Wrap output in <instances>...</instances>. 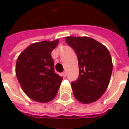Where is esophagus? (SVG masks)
<instances>
[{"label": "esophagus", "instance_id": "1", "mask_svg": "<svg viewBox=\"0 0 129 129\" xmlns=\"http://www.w3.org/2000/svg\"><path fill=\"white\" fill-rule=\"evenodd\" d=\"M62 76H63L64 78H66V72H63V73H62Z\"/></svg>", "mask_w": 129, "mask_h": 129}]
</instances>
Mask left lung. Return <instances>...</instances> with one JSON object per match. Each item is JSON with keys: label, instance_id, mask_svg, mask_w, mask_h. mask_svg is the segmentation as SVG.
Returning <instances> with one entry per match:
<instances>
[{"label": "left lung", "instance_id": "left-lung-1", "mask_svg": "<svg viewBox=\"0 0 129 129\" xmlns=\"http://www.w3.org/2000/svg\"><path fill=\"white\" fill-rule=\"evenodd\" d=\"M65 40L78 58L79 76L71 83L73 94L79 102L97 101L108 88L113 70L111 54L105 45L88 37H66Z\"/></svg>", "mask_w": 129, "mask_h": 129}]
</instances>
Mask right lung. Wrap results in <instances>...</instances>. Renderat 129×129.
Returning <instances> with one entry per match:
<instances>
[{"label": "right lung", "mask_w": 129, "mask_h": 129, "mask_svg": "<svg viewBox=\"0 0 129 129\" xmlns=\"http://www.w3.org/2000/svg\"><path fill=\"white\" fill-rule=\"evenodd\" d=\"M59 39L32 43L17 58L16 75L24 92L37 102H50L57 94L61 77L54 73L51 52Z\"/></svg>", "instance_id": "obj_1"}]
</instances>
